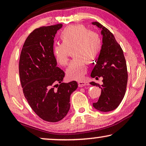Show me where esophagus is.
Segmentation results:
<instances>
[{"label":"esophagus","instance_id":"obj_1","mask_svg":"<svg viewBox=\"0 0 146 146\" xmlns=\"http://www.w3.org/2000/svg\"><path fill=\"white\" fill-rule=\"evenodd\" d=\"M78 84H79V87H83V86H87V85H89L87 82H85V81H79L78 82Z\"/></svg>","mask_w":146,"mask_h":146}]
</instances>
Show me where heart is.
<instances>
[{
  "label": "heart",
  "instance_id": "heart-1",
  "mask_svg": "<svg viewBox=\"0 0 146 146\" xmlns=\"http://www.w3.org/2000/svg\"><path fill=\"white\" fill-rule=\"evenodd\" d=\"M60 38L62 44H55L53 48L55 61L61 66L67 65L69 60V50L75 48L73 55L79 58L71 62L66 73L71 79H81L87 71V65L83 59H93L99 53V38L83 25L67 26L61 32Z\"/></svg>",
  "mask_w": 146,
  "mask_h": 146
}]
</instances>
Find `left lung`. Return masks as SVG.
Returning a JSON list of instances; mask_svg holds the SVG:
<instances>
[{
  "label": "left lung",
  "mask_w": 146,
  "mask_h": 146,
  "mask_svg": "<svg viewBox=\"0 0 146 146\" xmlns=\"http://www.w3.org/2000/svg\"><path fill=\"white\" fill-rule=\"evenodd\" d=\"M92 24L102 29L103 36L101 50L91 75L96 79L102 77L103 85L90 83L101 89L98 101L93 105L100 111H111L118 107L126 93L128 82L126 59L122 48L112 33L97 22Z\"/></svg>",
  "instance_id": "obj_1"
}]
</instances>
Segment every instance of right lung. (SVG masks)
I'll return each instance as SVG.
<instances>
[{
  "instance_id": "1",
  "label": "right lung",
  "mask_w": 146,
  "mask_h": 146,
  "mask_svg": "<svg viewBox=\"0 0 146 146\" xmlns=\"http://www.w3.org/2000/svg\"><path fill=\"white\" fill-rule=\"evenodd\" d=\"M62 24L42 26L30 34L19 60L20 83L26 99L42 120L56 122L70 108V96L77 88L73 81L62 83L65 73L57 67L53 48L55 35Z\"/></svg>"
}]
</instances>
